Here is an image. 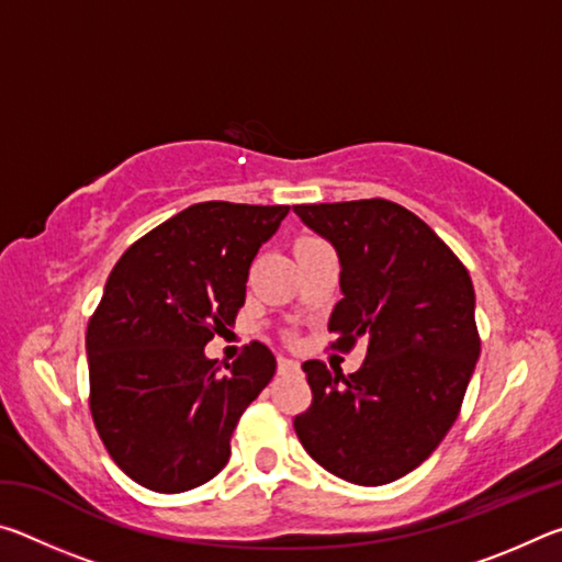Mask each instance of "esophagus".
Here are the masks:
<instances>
[{"label": "esophagus", "mask_w": 562, "mask_h": 562, "mask_svg": "<svg viewBox=\"0 0 562 562\" xmlns=\"http://www.w3.org/2000/svg\"><path fill=\"white\" fill-rule=\"evenodd\" d=\"M278 372L280 374H294V372H300V364L294 359L278 357Z\"/></svg>", "instance_id": "esophagus-1"}]
</instances>
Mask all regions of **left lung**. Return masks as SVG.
<instances>
[{
  "label": "left lung",
  "mask_w": 562,
  "mask_h": 562,
  "mask_svg": "<svg viewBox=\"0 0 562 562\" xmlns=\"http://www.w3.org/2000/svg\"><path fill=\"white\" fill-rule=\"evenodd\" d=\"M335 245L341 297L329 317L331 349L369 341L355 374L310 359L307 412L294 416L304 451L357 486H384L414 471L461 412L481 337L469 270L422 217L369 198L294 205Z\"/></svg>",
  "instance_id": "obj_1"
}]
</instances>
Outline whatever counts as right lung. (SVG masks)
Segmentation results:
<instances>
[{"mask_svg":"<svg viewBox=\"0 0 562 562\" xmlns=\"http://www.w3.org/2000/svg\"><path fill=\"white\" fill-rule=\"evenodd\" d=\"M290 205L195 203L121 255L89 319V406L119 469L158 493L225 469L237 422L274 374L250 341L223 374L205 345L235 325L260 245Z\"/></svg>","mask_w":562,"mask_h":562,"instance_id":"right-lung-1","label":"right lung"}]
</instances>
